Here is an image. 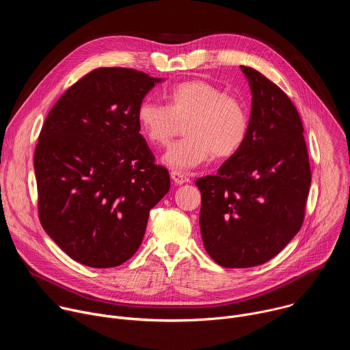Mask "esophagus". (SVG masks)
Masks as SVG:
<instances>
[{"mask_svg": "<svg viewBox=\"0 0 350 350\" xmlns=\"http://www.w3.org/2000/svg\"><path fill=\"white\" fill-rule=\"evenodd\" d=\"M170 176H172L173 181H174L177 185H181V184L189 183V177H188L185 173H183V172H178V170H173V172L170 173Z\"/></svg>", "mask_w": 350, "mask_h": 350, "instance_id": "34e87169", "label": "esophagus"}]
</instances>
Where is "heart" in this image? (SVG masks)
Returning <instances> with one entry per match:
<instances>
[{
  "instance_id": "b5f03b06",
  "label": "heart",
  "mask_w": 350,
  "mask_h": 350,
  "mask_svg": "<svg viewBox=\"0 0 350 350\" xmlns=\"http://www.w3.org/2000/svg\"><path fill=\"white\" fill-rule=\"evenodd\" d=\"M167 107L144 101L137 109V124L148 144L165 146L185 123V138L163 155L170 169L187 170L209 161L234 157L246 141L249 115L239 98L221 87L193 79L173 85Z\"/></svg>"
}]
</instances>
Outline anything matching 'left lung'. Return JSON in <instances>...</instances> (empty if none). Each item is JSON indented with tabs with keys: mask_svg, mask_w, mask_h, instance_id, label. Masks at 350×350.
<instances>
[{
	"mask_svg": "<svg viewBox=\"0 0 350 350\" xmlns=\"http://www.w3.org/2000/svg\"><path fill=\"white\" fill-rule=\"evenodd\" d=\"M252 91L249 131L216 176L198 178L199 226L209 256L245 269L278 255L301 230L312 183L304 124L288 95L241 66Z\"/></svg>",
	"mask_w": 350,
	"mask_h": 350,
	"instance_id": "8db88e82",
	"label": "left lung"
}]
</instances>
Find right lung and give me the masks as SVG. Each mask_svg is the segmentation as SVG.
Listing matches in <instances>:
<instances>
[{
    "mask_svg": "<svg viewBox=\"0 0 350 350\" xmlns=\"http://www.w3.org/2000/svg\"><path fill=\"white\" fill-rule=\"evenodd\" d=\"M162 79L98 68L49 111L34 151L38 217L73 260L116 267L142 242L149 211L170 188L166 167L137 124L144 96Z\"/></svg>",
    "mask_w": 350,
    "mask_h": 350,
    "instance_id": "1",
    "label": "right lung"
}]
</instances>
